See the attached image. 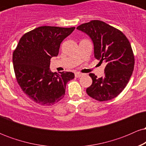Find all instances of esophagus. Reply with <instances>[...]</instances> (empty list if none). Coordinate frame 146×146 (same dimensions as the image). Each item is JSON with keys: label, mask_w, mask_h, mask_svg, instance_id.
Returning a JSON list of instances; mask_svg holds the SVG:
<instances>
[{"label": "esophagus", "mask_w": 146, "mask_h": 146, "mask_svg": "<svg viewBox=\"0 0 146 146\" xmlns=\"http://www.w3.org/2000/svg\"><path fill=\"white\" fill-rule=\"evenodd\" d=\"M75 78H80V77L82 76V73H77L75 74Z\"/></svg>", "instance_id": "34e87169"}]
</instances>
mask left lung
I'll return each mask as SVG.
<instances>
[{"label": "left lung", "mask_w": 146, "mask_h": 146, "mask_svg": "<svg viewBox=\"0 0 146 146\" xmlns=\"http://www.w3.org/2000/svg\"><path fill=\"white\" fill-rule=\"evenodd\" d=\"M77 29L92 39L95 58L106 63L104 77L89 74L93 83L86 88L87 94L100 102L116 98L126 86L134 69L135 57L130 42L120 30L101 21L84 23Z\"/></svg>", "instance_id": "8db88e82"}]
</instances>
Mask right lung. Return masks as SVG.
<instances>
[{"mask_svg":"<svg viewBox=\"0 0 146 146\" xmlns=\"http://www.w3.org/2000/svg\"><path fill=\"white\" fill-rule=\"evenodd\" d=\"M75 27L42 26L25 33L13 53L15 75L23 91L31 100L51 106L65 95L72 72L52 73L50 60L59 53L60 44Z\"/></svg>","mask_w":146,"mask_h":146,"instance_id":"right-lung-1","label":"right lung"}]
</instances>
